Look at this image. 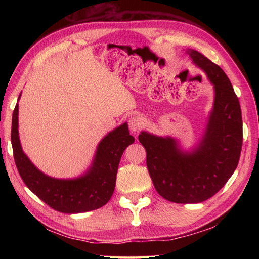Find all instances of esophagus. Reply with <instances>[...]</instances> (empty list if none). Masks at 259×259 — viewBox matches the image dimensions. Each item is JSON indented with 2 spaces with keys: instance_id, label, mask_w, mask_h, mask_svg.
<instances>
[{
  "instance_id": "34e87169",
  "label": "esophagus",
  "mask_w": 259,
  "mask_h": 259,
  "mask_svg": "<svg viewBox=\"0 0 259 259\" xmlns=\"http://www.w3.org/2000/svg\"><path fill=\"white\" fill-rule=\"evenodd\" d=\"M128 125L131 133H138V131L142 128V120L140 117L133 115V117L129 118Z\"/></svg>"
}]
</instances>
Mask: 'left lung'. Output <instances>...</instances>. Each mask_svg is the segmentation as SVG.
Listing matches in <instances>:
<instances>
[{
    "label": "left lung",
    "mask_w": 259,
    "mask_h": 259,
    "mask_svg": "<svg viewBox=\"0 0 259 259\" xmlns=\"http://www.w3.org/2000/svg\"><path fill=\"white\" fill-rule=\"evenodd\" d=\"M187 52L214 88L213 109L199 146L184 153L169 137L147 133L138 137L157 192L176 203L201 202L217 194L237 168L243 146L240 104L228 76L200 52Z\"/></svg>",
    "instance_id": "obj_1"
}]
</instances>
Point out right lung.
<instances>
[{"mask_svg": "<svg viewBox=\"0 0 259 259\" xmlns=\"http://www.w3.org/2000/svg\"><path fill=\"white\" fill-rule=\"evenodd\" d=\"M18 113L19 104H16L12 115L11 142L16 168L27 188L54 210L64 213L85 212L106 205L113 194L121 156L135 141L126 123L100 141L92 166L84 176L64 180L42 174L24 155L19 139Z\"/></svg>", "mask_w": 259, "mask_h": 259, "instance_id": "1", "label": "right lung"}]
</instances>
